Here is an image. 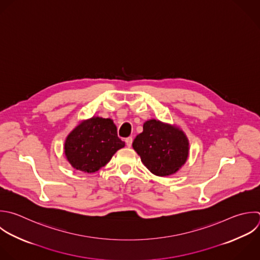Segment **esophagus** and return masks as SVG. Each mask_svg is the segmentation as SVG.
<instances>
[{
	"label": "esophagus",
	"instance_id": "34e87169",
	"mask_svg": "<svg viewBox=\"0 0 260 260\" xmlns=\"http://www.w3.org/2000/svg\"><path fill=\"white\" fill-rule=\"evenodd\" d=\"M125 142H126V145H127L128 147H130V146L132 145V142H133V138H132V137H127V138L125 139Z\"/></svg>",
	"mask_w": 260,
	"mask_h": 260
}]
</instances>
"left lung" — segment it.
Returning a JSON list of instances; mask_svg holds the SVG:
<instances>
[{"label":"left lung","instance_id":"1","mask_svg":"<svg viewBox=\"0 0 260 260\" xmlns=\"http://www.w3.org/2000/svg\"><path fill=\"white\" fill-rule=\"evenodd\" d=\"M132 145L143 165L160 177L176 173L185 164L189 151L183 131L156 120L144 123L143 132L136 136Z\"/></svg>","mask_w":260,"mask_h":260}]
</instances>
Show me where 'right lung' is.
Segmentation results:
<instances>
[{
  "instance_id": "right-lung-1",
  "label": "right lung",
  "mask_w": 260,
  "mask_h": 260,
  "mask_svg": "<svg viewBox=\"0 0 260 260\" xmlns=\"http://www.w3.org/2000/svg\"><path fill=\"white\" fill-rule=\"evenodd\" d=\"M124 146L125 142L118 137L117 127L111 119L93 117L68 135L65 154L74 169L94 173Z\"/></svg>"
}]
</instances>
